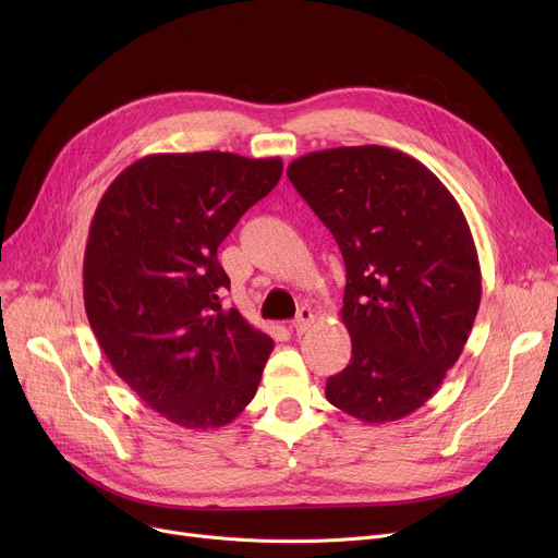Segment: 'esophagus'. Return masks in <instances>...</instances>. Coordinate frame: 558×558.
<instances>
[{"instance_id": "esophagus-1", "label": "esophagus", "mask_w": 558, "mask_h": 558, "mask_svg": "<svg viewBox=\"0 0 558 558\" xmlns=\"http://www.w3.org/2000/svg\"><path fill=\"white\" fill-rule=\"evenodd\" d=\"M312 324H314V312L310 307H301L296 318L291 320V328H294L296 335H305L312 328Z\"/></svg>"}]
</instances>
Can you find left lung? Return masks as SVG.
Returning <instances> with one entry per match:
<instances>
[{"mask_svg":"<svg viewBox=\"0 0 558 558\" xmlns=\"http://www.w3.org/2000/svg\"><path fill=\"white\" fill-rule=\"evenodd\" d=\"M343 255L350 364L326 398L364 423H391L441 387L473 330L482 274L454 196L389 146H337L287 167Z\"/></svg>","mask_w":558,"mask_h":558,"instance_id":"left-lung-1","label":"left lung"}]
</instances>
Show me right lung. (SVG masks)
I'll return each instance as SVG.
<instances>
[{
	"instance_id": "add662e5",
	"label": "right lung",
	"mask_w": 558,
	"mask_h": 558,
	"mask_svg": "<svg viewBox=\"0 0 558 558\" xmlns=\"http://www.w3.org/2000/svg\"><path fill=\"white\" fill-rule=\"evenodd\" d=\"M280 158L154 154L101 196L83 301L114 373L187 429L223 427L253 400L274 339L221 305L219 244L280 181Z\"/></svg>"
}]
</instances>
